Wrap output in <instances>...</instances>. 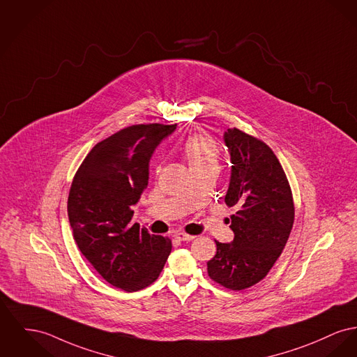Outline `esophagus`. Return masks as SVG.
Returning <instances> with one entry per match:
<instances>
[{"instance_id":"1","label":"esophagus","mask_w":357,"mask_h":357,"mask_svg":"<svg viewBox=\"0 0 357 357\" xmlns=\"http://www.w3.org/2000/svg\"><path fill=\"white\" fill-rule=\"evenodd\" d=\"M174 238H175V240H178V241H190V240L195 238V236H192V234H188V233H183V231H176V233L174 234Z\"/></svg>"}]
</instances>
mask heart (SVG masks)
<instances>
[{
  "mask_svg": "<svg viewBox=\"0 0 357 357\" xmlns=\"http://www.w3.org/2000/svg\"><path fill=\"white\" fill-rule=\"evenodd\" d=\"M182 152L191 172L202 168L218 167V147L205 135L195 133L189 136L182 146Z\"/></svg>",
  "mask_w": 357,
  "mask_h": 357,
  "instance_id": "obj_1",
  "label": "heart"
}]
</instances>
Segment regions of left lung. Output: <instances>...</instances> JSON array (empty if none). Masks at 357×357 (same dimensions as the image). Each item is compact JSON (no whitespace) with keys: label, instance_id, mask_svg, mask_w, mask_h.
Instances as JSON below:
<instances>
[{"label":"left lung","instance_id":"left-lung-1","mask_svg":"<svg viewBox=\"0 0 357 357\" xmlns=\"http://www.w3.org/2000/svg\"><path fill=\"white\" fill-rule=\"evenodd\" d=\"M231 175L225 204L236 209L229 228L231 243L215 241L208 261L210 279L229 290H244L270 273L291 233L293 192L273 149L237 128L225 132Z\"/></svg>","mask_w":357,"mask_h":357}]
</instances>
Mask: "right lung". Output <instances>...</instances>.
Listing matches in <instances>:
<instances>
[{
  "label": "right lung",
  "mask_w": 357,
  "mask_h": 357,
  "mask_svg": "<svg viewBox=\"0 0 357 357\" xmlns=\"http://www.w3.org/2000/svg\"><path fill=\"white\" fill-rule=\"evenodd\" d=\"M176 126H126L96 144L74 175L67 213L74 240L107 283L132 293L152 284L172 248L168 237L132 224L148 186L153 149Z\"/></svg>",
  "instance_id": "right-lung-1"
}]
</instances>
